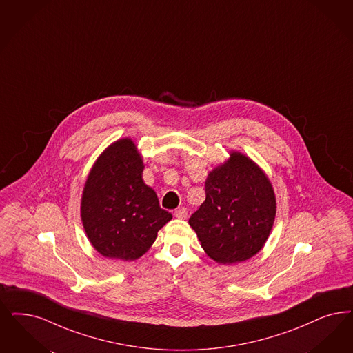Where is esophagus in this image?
I'll return each instance as SVG.
<instances>
[{"label": "esophagus", "mask_w": 353, "mask_h": 353, "mask_svg": "<svg viewBox=\"0 0 353 353\" xmlns=\"http://www.w3.org/2000/svg\"><path fill=\"white\" fill-rule=\"evenodd\" d=\"M174 216H175L176 219H179V220H185V219L188 217V210L185 208L176 209V210L174 212Z\"/></svg>", "instance_id": "1"}]
</instances>
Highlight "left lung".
<instances>
[{"mask_svg": "<svg viewBox=\"0 0 353 353\" xmlns=\"http://www.w3.org/2000/svg\"><path fill=\"white\" fill-rule=\"evenodd\" d=\"M274 214V190L264 172L246 156L232 153L209 174L205 201L188 222L213 261L232 264L261 251Z\"/></svg>", "mask_w": 353, "mask_h": 353, "instance_id": "8db88e82", "label": "left lung"}]
</instances>
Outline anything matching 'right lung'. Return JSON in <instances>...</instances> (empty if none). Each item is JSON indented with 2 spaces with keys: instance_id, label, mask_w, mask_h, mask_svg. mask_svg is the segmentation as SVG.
I'll use <instances>...</instances> for the list:
<instances>
[{
  "instance_id": "obj_1",
  "label": "right lung",
  "mask_w": 353,
  "mask_h": 353,
  "mask_svg": "<svg viewBox=\"0 0 353 353\" xmlns=\"http://www.w3.org/2000/svg\"><path fill=\"white\" fill-rule=\"evenodd\" d=\"M143 159L130 139L97 159L83 188L81 217L94 248L105 258L134 261L172 219L143 181Z\"/></svg>"
}]
</instances>
